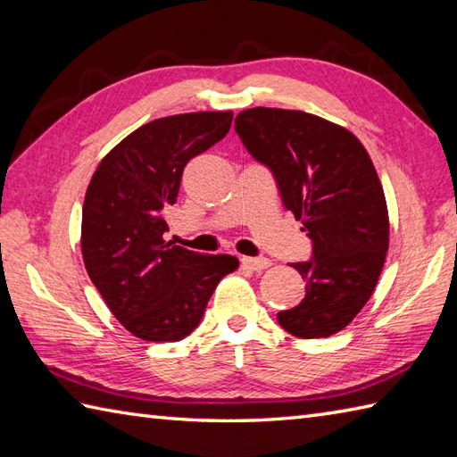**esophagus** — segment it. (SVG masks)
<instances>
[{"label":"esophagus","instance_id":"obj_1","mask_svg":"<svg viewBox=\"0 0 457 457\" xmlns=\"http://www.w3.org/2000/svg\"><path fill=\"white\" fill-rule=\"evenodd\" d=\"M242 266L252 270V271H262V270L270 268L271 262L268 258H250V256H246V258H242Z\"/></svg>","mask_w":457,"mask_h":457}]
</instances>
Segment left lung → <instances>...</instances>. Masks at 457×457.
Segmentation results:
<instances>
[{"label":"left lung","instance_id":"obj_1","mask_svg":"<svg viewBox=\"0 0 457 457\" xmlns=\"http://www.w3.org/2000/svg\"><path fill=\"white\" fill-rule=\"evenodd\" d=\"M235 130L312 240V260L291 263L307 281L305 299L278 322L297 338L332 337L370 301L389 248L387 203L368 150L305 111L246 109Z\"/></svg>","mask_w":457,"mask_h":457}]
</instances>
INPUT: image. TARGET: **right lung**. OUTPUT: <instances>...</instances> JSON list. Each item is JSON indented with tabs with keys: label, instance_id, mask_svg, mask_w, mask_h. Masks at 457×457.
<instances>
[{
	"label": "right lung",
	"instance_id": "add662e5",
	"mask_svg": "<svg viewBox=\"0 0 457 457\" xmlns=\"http://www.w3.org/2000/svg\"><path fill=\"white\" fill-rule=\"evenodd\" d=\"M232 111L162 117L133 130L99 162L82 207L89 279L123 327L146 342H178L197 328L228 254H199L164 240L187 162L225 138Z\"/></svg>",
	"mask_w": 457,
	"mask_h": 457
}]
</instances>
